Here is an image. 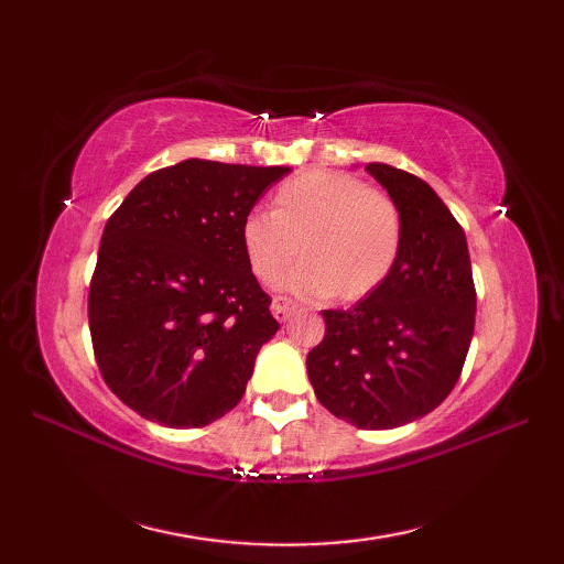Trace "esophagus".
<instances>
[{"label":"esophagus","mask_w":564,"mask_h":564,"mask_svg":"<svg viewBox=\"0 0 564 564\" xmlns=\"http://www.w3.org/2000/svg\"><path fill=\"white\" fill-rule=\"evenodd\" d=\"M295 310H297V303L291 301V297H285V295H275V297H273L271 313H273V317L279 319V322L289 319V317L295 313Z\"/></svg>","instance_id":"34e87169"}]
</instances>
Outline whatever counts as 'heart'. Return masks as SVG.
<instances>
[{
    "instance_id": "obj_1",
    "label": "heart",
    "mask_w": 564,
    "mask_h": 564,
    "mask_svg": "<svg viewBox=\"0 0 564 564\" xmlns=\"http://www.w3.org/2000/svg\"><path fill=\"white\" fill-rule=\"evenodd\" d=\"M251 273L305 297L364 301L390 279L402 251V213L386 191L346 172H305L273 196V213L251 210L239 227Z\"/></svg>"
}]
</instances>
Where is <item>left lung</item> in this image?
<instances>
[{
    "mask_svg": "<svg viewBox=\"0 0 564 564\" xmlns=\"http://www.w3.org/2000/svg\"><path fill=\"white\" fill-rule=\"evenodd\" d=\"M402 213L390 279L349 310H322L325 339L307 354L322 406L358 429H394L429 414L460 378L477 293L460 223L422 178L370 162Z\"/></svg>",
    "mask_w": 564,
    "mask_h": 564,
    "instance_id": "obj_1",
    "label": "left lung"
}]
</instances>
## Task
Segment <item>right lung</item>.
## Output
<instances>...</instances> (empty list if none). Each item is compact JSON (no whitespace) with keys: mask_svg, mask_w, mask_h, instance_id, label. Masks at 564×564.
<instances>
[{"mask_svg":"<svg viewBox=\"0 0 564 564\" xmlns=\"http://www.w3.org/2000/svg\"><path fill=\"white\" fill-rule=\"evenodd\" d=\"M289 172L186 160L148 174L106 223L91 346L106 386L140 416L198 429L242 400L279 322L239 227Z\"/></svg>","mask_w":564,"mask_h":564,"instance_id":"add662e5","label":"right lung"}]
</instances>
